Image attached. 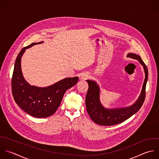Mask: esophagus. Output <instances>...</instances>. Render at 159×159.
Masks as SVG:
<instances>
[{"label":"esophagus","instance_id":"1","mask_svg":"<svg viewBox=\"0 0 159 159\" xmlns=\"http://www.w3.org/2000/svg\"><path fill=\"white\" fill-rule=\"evenodd\" d=\"M89 78V74L87 72H83L80 75V80H86Z\"/></svg>","mask_w":159,"mask_h":159}]
</instances>
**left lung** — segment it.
<instances>
[{"label": "left lung", "mask_w": 159, "mask_h": 159, "mask_svg": "<svg viewBox=\"0 0 159 159\" xmlns=\"http://www.w3.org/2000/svg\"><path fill=\"white\" fill-rule=\"evenodd\" d=\"M127 57L136 59L143 66L145 79L141 93L132 105L119 108H106L100 101V88L98 83L93 80H87L89 89L85 98L87 111L90 118L95 123L102 126H113L120 124L136 114L141 108L146 96V87L148 79V70L141 57L129 52Z\"/></svg>", "instance_id": "1"}]
</instances>
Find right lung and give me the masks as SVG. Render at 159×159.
Wrapping results in <instances>:
<instances>
[{"instance_id": "right-lung-1", "label": "right lung", "mask_w": 159, "mask_h": 159, "mask_svg": "<svg viewBox=\"0 0 159 159\" xmlns=\"http://www.w3.org/2000/svg\"><path fill=\"white\" fill-rule=\"evenodd\" d=\"M43 43H33L20 51L15 62L11 79L12 94L16 103L26 113L38 118L53 115L66 91L74 86L79 80L78 77L64 78L44 87L31 85L25 80L21 67L22 56L26 49Z\"/></svg>"}]
</instances>
